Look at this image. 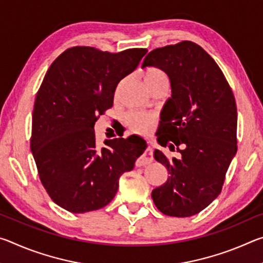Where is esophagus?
<instances>
[{
    "instance_id": "esophagus-1",
    "label": "esophagus",
    "mask_w": 263,
    "mask_h": 263,
    "mask_svg": "<svg viewBox=\"0 0 263 263\" xmlns=\"http://www.w3.org/2000/svg\"><path fill=\"white\" fill-rule=\"evenodd\" d=\"M152 155H153V149L148 146V147L146 148L145 158H140V159L137 160V162H136L137 167H142V166H146V164H149L151 162L153 161Z\"/></svg>"
}]
</instances>
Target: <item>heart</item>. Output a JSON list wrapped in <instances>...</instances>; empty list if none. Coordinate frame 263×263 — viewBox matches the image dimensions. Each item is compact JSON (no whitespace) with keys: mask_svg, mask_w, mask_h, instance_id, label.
<instances>
[{"mask_svg":"<svg viewBox=\"0 0 263 263\" xmlns=\"http://www.w3.org/2000/svg\"><path fill=\"white\" fill-rule=\"evenodd\" d=\"M144 81L146 86L151 87L160 82H169L167 74L162 69L148 68L144 73ZM154 122V116L152 114L144 112V111H130L125 116V123L133 132L145 133L149 130Z\"/></svg>","mask_w":263,"mask_h":263,"instance_id":"1","label":"heart"}]
</instances>
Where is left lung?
<instances>
[{
  "mask_svg": "<svg viewBox=\"0 0 263 263\" xmlns=\"http://www.w3.org/2000/svg\"><path fill=\"white\" fill-rule=\"evenodd\" d=\"M157 67L168 75L172 97L161 111L158 141L181 153L154 159L168 171L166 183L152 191L163 215L190 217L204 210L220 194L237 153V104L216 61L196 43L183 41L159 47L145 57L142 68ZM181 149H179V146Z\"/></svg>",
  "mask_w": 263,
  "mask_h": 263,
  "instance_id": "obj_1",
  "label": "left lung"
}]
</instances>
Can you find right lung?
Returning <instances> with one entry per match:
<instances>
[{"label": "right lung", "mask_w": 263, "mask_h": 263, "mask_svg": "<svg viewBox=\"0 0 263 263\" xmlns=\"http://www.w3.org/2000/svg\"><path fill=\"white\" fill-rule=\"evenodd\" d=\"M146 48L110 53L89 46L66 50L52 62L37 92L31 152L51 199L83 213L112 201L119 177L135 167L146 141L131 137L96 146L95 123L114 104L117 84L139 65Z\"/></svg>", "instance_id": "add662e5"}]
</instances>
